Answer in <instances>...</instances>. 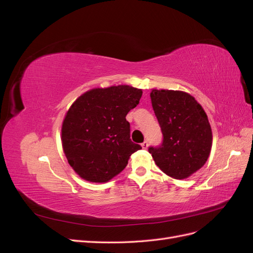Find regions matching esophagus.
I'll return each instance as SVG.
<instances>
[{"instance_id":"obj_1","label":"esophagus","mask_w":253,"mask_h":253,"mask_svg":"<svg viewBox=\"0 0 253 253\" xmlns=\"http://www.w3.org/2000/svg\"><path fill=\"white\" fill-rule=\"evenodd\" d=\"M148 145H149L148 141H143V142L141 143V147H142V149H144V150L148 149Z\"/></svg>"}]
</instances>
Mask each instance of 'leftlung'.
Listing matches in <instances>:
<instances>
[{"label":"left lung","instance_id":"1","mask_svg":"<svg viewBox=\"0 0 253 253\" xmlns=\"http://www.w3.org/2000/svg\"><path fill=\"white\" fill-rule=\"evenodd\" d=\"M150 97L164 141L149 152L165 174L175 179L188 178L210 155L213 137L208 116L186 91L153 88Z\"/></svg>","mask_w":253,"mask_h":253}]
</instances>
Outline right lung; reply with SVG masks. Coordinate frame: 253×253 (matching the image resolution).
<instances>
[{
  "instance_id": "obj_1",
  "label": "right lung",
  "mask_w": 253,
  "mask_h": 253,
  "mask_svg": "<svg viewBox=\"0 0 253 253\" xmlns=\"http://www.w3.org/2000/svg\"><path fill=\"white\" fill-rule=\"evenodd\" d=\"M142 89L131 85L91 88L65 114L61 141L68 164L84 180L108 182L141 149L129 139L126 114L139 103Z\"/></svg>"
}]
</instances>
